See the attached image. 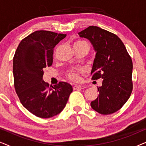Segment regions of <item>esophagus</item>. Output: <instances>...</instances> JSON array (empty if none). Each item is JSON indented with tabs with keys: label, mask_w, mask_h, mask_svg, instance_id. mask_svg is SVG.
<instances>
[{
	"label": "esophagus",
	"mask_w": 146,
	"mask_h": 146,
	"mask_svg": "<svg viewBox=\"0 0 146 146\" xmlns=\"http://www.w3.org/2000/svg\"><path fill=\"white\" fill-rule=\"evenodd\" d=\"M85 88V86L84 85H74L73 86L74 90H77V89H83Z\"/></svg>",
	"instance_id": "34e87169"
}]
</instances>
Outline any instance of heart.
Returning a JSON list of instances; mask_svg holds the SVG:
<instances>
[{"label":"heart","instance_id":"b5f03b06","mask_svg":"<svg viewBox=\"0 0 146 146\" xmlns=\"http://www.w3.org/2000/svg\"><path fill=\"white\" fill-rule=\"evenodd\" d=\"M84 44H87V43L85 41L80 40V41L76 42H75L74 46ZM83 71H84V69L82 68H71L67 72L66 76L68 78V79H70L72 81H75V82L78 81L80 80V77H79L80 73L82 72Z\"/></svg>","mask_w":146,"mask_h":146}]
</instances>
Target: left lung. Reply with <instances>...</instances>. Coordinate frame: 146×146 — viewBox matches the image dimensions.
I'll list each match as a JSON object with an SVG mask.
<instances>
[{
    "label": "left lung",
    "instance_id": "obj_1",
    "mask_svg": "<svg viewBox=\"0 0 146 146\" xmlns=\"http://www.w3.org/2000/svg\"><path fill=\"white\" fill-rule=\"evenodd\" d=\"M80 37L90 42L96 52L92 79H103L98 87L99 94L90 105L101 114H111L119 110L132 91L133 64L122 41L114 34L90 26L78 33Z\"/></svg>",
    "mask_w": 146,
    "mask_h": 146
}]
</instances>
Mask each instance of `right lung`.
Masks as SVG:
<instances>
[{
	"instance_id": "1",
	"label": "right lung",
	"mask_w": 146,
	"mask_h": 146,
	"mask_svg": "<svg viewBox=\"0 0 146 146\" xmlns=\"http://www.w3.org/2000/svg\"><path fill=\"white\" fill-rule=\"evenodd\" d=\"M66 35L38 31L20 42L13 58L16 92L24 107L36 116L49 118L64 108L72 86L60 82L54 87L43 80L44 69L53 62L54 48Z\"/></svg>"
}]
</instances>
